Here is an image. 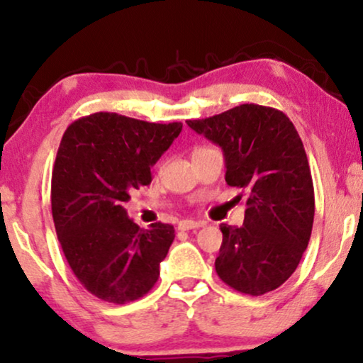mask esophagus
Listing matches in <instances>:
<instances>
[{"instance_id":"34e87169","label":"esophagus","mask_w":363,"mask_h":363,"mask_svg":"<svg viewBox=\"0 0 363 363\" xmlns=\"http://www.w3.org/2000/svg\"><path fill=\"white\" fill-rule=\"evenodd\" d=\"M204 225V222L201 220H191V219H184L179 222V229L181 230H191V229H199V227Z\"/></svg>"}]
</instances>
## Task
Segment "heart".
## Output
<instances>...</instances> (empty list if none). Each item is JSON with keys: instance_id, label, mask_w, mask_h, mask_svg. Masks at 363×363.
Listing matches in <instances>:
<instances>
[{"instance_id": "b5f03b06", "label": "heart", "mask_w": 363, "mask_h": 363, "mask_svg": "<svg viewBox=\"0 0 363 363\" xmlns=\"http://www.w3.org/2000/svg\"><path fill=\"white\" fill-rule=\"evenodd\" d=\"M197 149H201V147H197Z\"/></svg>"}]
</instances>
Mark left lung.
<instances>
[{"instance_id": "obj_1", "label": "left lung", "mask_w": 363, "mask_h": 363, "mask_svg": "<svg viewBox=\"0 0 363 363\" xmlns=\"http://www.w3.org/2000/svg\"><path fill=\"white\" fill-rule=\"evenodd\" d=\"M186 123L219 144L225 182L249 194L244 224L220 225L217 275L247 296L275 291L296 272L315 212L312 174L297 129L282 111L260 104Z\"/></svg>"}]
</instances>
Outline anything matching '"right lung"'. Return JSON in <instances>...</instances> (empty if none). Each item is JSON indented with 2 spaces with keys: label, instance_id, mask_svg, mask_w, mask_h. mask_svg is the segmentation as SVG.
<instances>
[{
  "label": "right lung",
  "instance_id": "1",
  "mask_svg": "<svg viewBox=\"0 0 363 363\" xmlns=\"http://www.w3.org/2000/svg\"><path fill=\"white\" fill-rule=\"evenodd\" d=\"M181 129L182 123L94 113L62 134L51 177L52 220L72 274L101 301L123 306L157 282L174 227L141 229L123 204L133 189L151 184V166Z\"/></svg>",
  "mask_w": 363,
  "mask_h": 363
}]
</instances>
